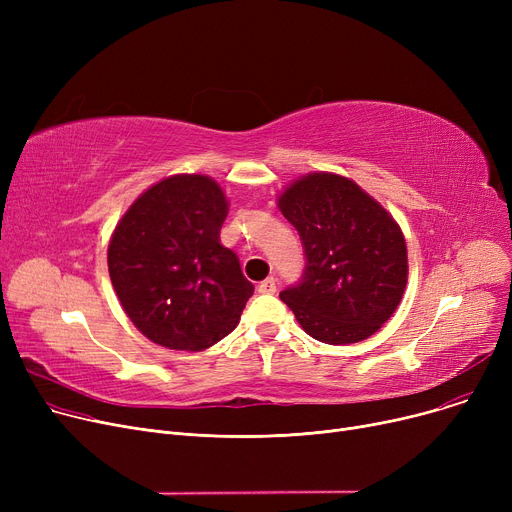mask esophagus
<instances>
[{
	"label": "esophagus",
	"mask_w": 512,
	"mask_h": 512,
	"mask_svg": "<svg viewBox=\"0 0 512 512\" xmlns=\"http://www.w3.org/2000/svg\"><path fill=\"white\" fill-rule=\"evenodd\" d=\"M259 292L261 294H274L276 292V278H265L261 284H259Z\"/></svg>",
	"instance_id": "1"
}]
</instances>
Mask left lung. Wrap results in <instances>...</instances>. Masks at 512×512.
<instances>
[{
  "mask_svg": "<svg viewBox=\"0 0 512 512\" xmlns=\"http://www.w3.org/2000/svg\"><path fill=\"white\" fill-rule=\"evenodd\" d=\"M297 228L305 270L280 292L303 330L326 344H353L378 332L407 286V242L392 215L359 184L315 172L278 199Z\"/></svg>",
  "mask_w": 512,
  "mask_h": 512,
  "instance_id": "8db88e82",
  "label": "left lung"
}]
</instances>
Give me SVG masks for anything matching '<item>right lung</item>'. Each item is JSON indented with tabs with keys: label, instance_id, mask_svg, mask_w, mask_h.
<instances>
[{
	"label": "right lung",
	"instance_id": "1",
	"mask_svg": "<svg viewBox=\"0 0 512 512\" xmlns=\"http://www.w3.org/2000/svg\"><path fill=\"white\" fill-rule=\"evenodd\" d=\"M228 201L203 174L153 184L118 222L107 267L122 309L151 342L203 351L228 336L253 284L220 245Z\"/></svg>",
	"mask_w": 512,
	"mask_h": 512
}]
</instances>
